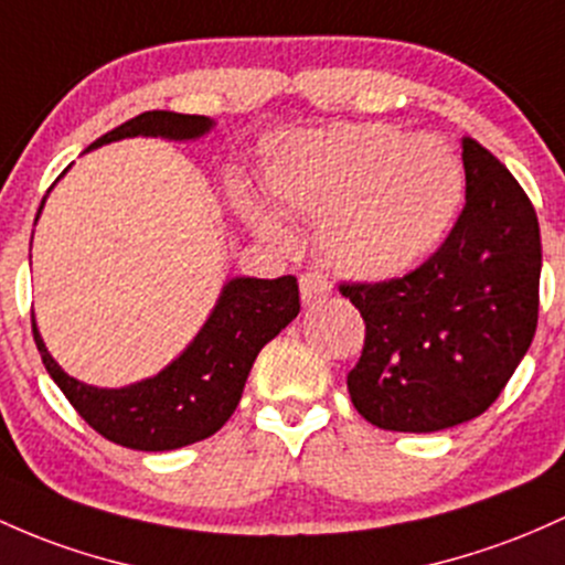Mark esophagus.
Masks as SVG:
<instances>
[{
  "instance_id": "1",
  "label": "esophagus",
  "mask_w": 565,
  "mask_h": 565,
  "mask_svg": "<svg viewBox=\"0 0 565 565\" xmlns=\"http://www.w3.org/2000/svg\"><path fill=\"white\" fill-rule=\"evenodd\" d=\"M332 292V284L327 281V276L321 273H302L300 276V297H302V306H313V302L324 300L327 295Z\"/></svg>"
}]
</instances>
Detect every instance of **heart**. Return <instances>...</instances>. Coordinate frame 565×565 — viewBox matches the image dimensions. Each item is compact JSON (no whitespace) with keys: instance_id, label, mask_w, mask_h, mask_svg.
I'll return each instance as SVG.
<instances>
[{"instance_id":"obj_1","label":"heart","mask_w":565,"mask_h":565,"mask_svg":"<svg viewBox=\"0 0 565 565\" xmlns=\"http://www.w3.org/2000/svg\"><path fill=\"white\" fill-rule=\"evenodd\" d=\"M265 188L281 212L321 220L327 263L364 281L413 270L437 249L463 198V166L434 136H405L383 122H343L278 136L268 147ZM270 238L276 216L254 212Z\"/></svg>"}]
</instances>
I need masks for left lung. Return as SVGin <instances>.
<instances>
[{
  "instance_id": "8db88e82",
  "label": "left lung",
  "mask_w": 565,
  "mask_h": 565,
  "mask_svg": "<svg viewBox=\"0 0 565 565\" xmlns=\"http://www.w3.org/2000/svg\"><path fill=\"white\" fill-rule=\"evenodd\" d=\"M467 203L424 265L375 284H340L364 319L349 373L359 415L386 431H439L493 405L534 340L542 238L518 179L461 141Z\"/></svg>"
}]
</instances>
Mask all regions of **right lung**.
<instances>
[{"label":"right lung","mask_w":565,"mask_h":565,"mask_svg":"<svg viewBox=\"0 0 565 565\" xmlns=\"http://www.w3.org/2000/svg\"><path fill=\"white\" fill-rule=\"evenodd\" d=\"M212 126L203 115L141 111L93 141L88 150L128 136L188 141L209 134ZM297 313L300 289L295 276L231 278L188 349L154 377L122 388H96L66 375L42 343L34 316L31 332L45 370L90 429L131 450H177L201 443L225 426L238 407L257 353Z\"/></svg>","instance_id":"right-lung-1"}]
</instances>
